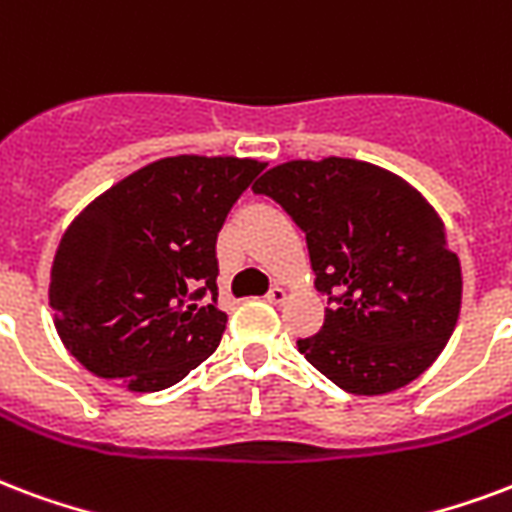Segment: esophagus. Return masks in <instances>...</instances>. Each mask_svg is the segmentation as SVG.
Here are the masks:
<instances>
[{"label": "esophagus", "instance_id": "34e87169", "mask_svg": "<svg viewBox=\"0 0 512 512\" xmlns=\"http://www.w3.org/2000/svg\"><path fill=\"white\" fill-rule=\"evenodd\" d=\"M266 298H268V301H271V304H285V301H287L285 287L274 285V287H271V290H268V293H266Z\"/></svg>", "mask_w": 512, "mask_h": 512}]
</instances>
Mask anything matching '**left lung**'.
I'll return each instance as SVG.
<instances>
[{
	"label": "left lung",
	"mask_w": 512,
	"mask_h": 512,
	"mask_svg": "<svg viewBox=\"0 0 512 512\" xmlns=\"http://www.w3.org/2000/svg\"><path fill=\"white\" fill-rule=\"evenodd\" d=\"M306 233L320 333L298 339L314 369L355 396H380L437 361L461 309V263L418 189L369 162L276 165L252 187Z\"/></svg>",
	"instance_id": "obj_1"
}]
</instances>
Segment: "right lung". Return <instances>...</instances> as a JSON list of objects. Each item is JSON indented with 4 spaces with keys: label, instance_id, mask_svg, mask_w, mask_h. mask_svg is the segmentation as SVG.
<instances>
[{
    "label": "right lung",
    "instance_id": "1",
    "mask_svg": "<svg viewBox=\"0 0 512 512\" xmlns=\"http://www.w3.org/2000/svg\"><path fill=\"white\" fill-rule=\"evenodd\" d=\"M263 162L181 154L151 162L67 227L48 301L73 358L130 391H162L219 347L217 236Z\"/></svg>",
    "mask_w": 512,
    "mask_h": 512
}]
</instances>
